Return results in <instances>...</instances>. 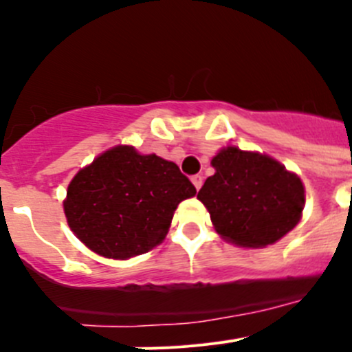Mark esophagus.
<instances>
[{"instance_id": "esophagus-1", "label": "esophagus", "mask_w": 352, "mask_h": 352, "mask_svg": "<svg viewBox=\"0 0 352 352\" xmlns=\"http://www.w3.org/2000/svg\"><path fill=\"white\" fill-rule=\"evenodd\" d=\"M192 183H194V186L199 190V188L203 186V176H201V174H195V176H192Z\"/></svg>"}]
</instances>
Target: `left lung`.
<instances>
[{"mask_svg":"<svg viewBox=\"0 0 352 352\" xmlns=\"http://www.w3.org/2000/svg\"><path fill=\"white\" fill-rule=\"evenodd\" d=\"M211 166L214 174L197 199L223 238L241 247H266L300 222L303 183L282 164L231 146L213 157Z\"/></svg>","mask_w":352,"mask_h":352,"instance_id":"left-lung-1","label":"left lung"}]
</instances>
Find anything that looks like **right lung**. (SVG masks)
I'll use <instances>...</instances> for the list:
<instances>
[{"label": "right lung", "instance_id": "obj_1", "mask_svg": "<svg viewBox=\"0 0 352 352\" xmlns=\"http://www.w3.org/2000/svg\"><path fill=\"white\" fill-rule=\"evenodd\" d=\"M192 195L195 186L174 162L118 146L76 174L65 214L93 252L129 259L162 243L174 210Z\"/></svg>", "mask_w": 352, "mask_h": 352}]
</instances>
